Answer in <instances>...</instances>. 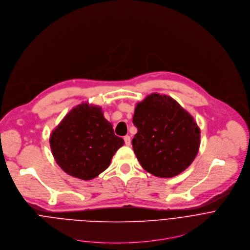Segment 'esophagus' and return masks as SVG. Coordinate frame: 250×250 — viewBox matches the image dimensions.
I'll return each mask as SVG.
<instances>
[{
  "label": "esophagus",
  "instance_id": "34e87169",
  "mask_svg": "<svg viewBox=\"0 0 250 250\" xmlns=\"http://www.w3.org/2000/svg\"><path fill=\"white\" fill-rule=\"evenodd\" d=\"M124 142H125V145L126 146H130V144H131V138H130V136H125L124 137Z\"/></svg>",
  "mask_w": 250,
  "mask_h": 250
}]
</instances>
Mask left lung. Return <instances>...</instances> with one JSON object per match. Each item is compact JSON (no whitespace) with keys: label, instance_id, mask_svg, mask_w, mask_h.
<instances>
[{"label":"left lung","instance_id":"1","mask_svg":"<svg viewBox=\"0 0 250 250\" xmlns=\"http://www.w3.org/2000/svg\"><path fill=\"white\" fill-rule=\"evenodd\" d=\"M132 140L142 167L151 174L170 178L184 171L200 146V129L192 115L167 94H148L135 107Z\"/></svg>","mask_w":250,"mask_h":250}]
</instances>
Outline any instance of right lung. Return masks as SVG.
Here are the masks:
<instances>
[{
	"instance_id": "right-lung-1",
	"label": "right lung",
	"mask_w": 250,
	"mask_h": 250,
	"mask_svg": "<svg viewBox=\"0 0 250 250\" xmlns=\"http://www.w3.org/2000/svg\"><path fill=\"white\" fill-rule=\"evenodd\" d=\"M49 143L57 165L66 173L90 180L109 167L124 140L115 136L101 106L83 103L52 131Z\"/></svg>"
}]
</instances>
